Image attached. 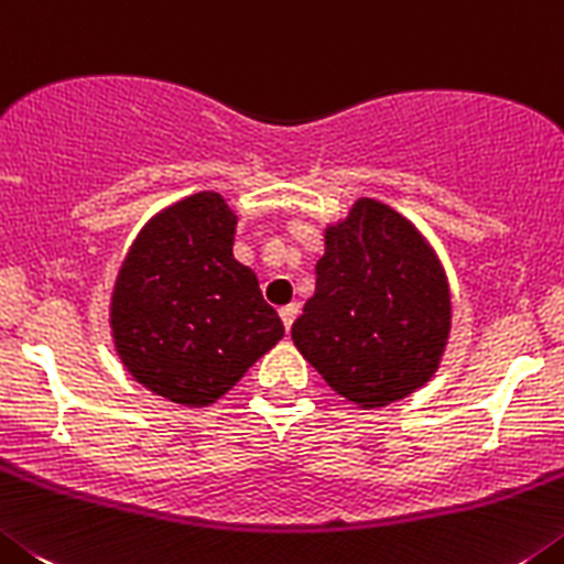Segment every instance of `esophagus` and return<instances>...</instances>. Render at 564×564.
<instances>
[{"mask_svg": "<svg viewBox=\"0 0 564 564\" xmlns=\"http://www.w3.org/2000/svg\"><path fill=\"white\" fill-rule=\"evenodd\" d=\"M297 312H301V306H297V303H289V306H281V319H283V326H286V332L289 328H292V323H294V317H297Z\"/></svg>", "mask_w": 564, "mask_h": 564, "instance_id": "34e87169", "label": "esophagus"}]
</instances>
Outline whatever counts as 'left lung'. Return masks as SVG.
Returning a JSON list of instances; mask_svg holds the SVG:
<instances>
[{
  "label": "left lung",
  "mask_w": 564,
  "mask_h": 564,
  "mask_svg": "<svg viewBox=\"0 0 564 564\" xmlns=\"http://www.w3.org/2000/svg\"><path fill=\"white\" fill-rule=\"evenodd\" d=\"M449 286L421 232L373 199L326 232L314 294L292 339L328 388L362 408L404 399L435 373Z\"/></svg>",
  "instance_id": "left-lung-1"
}]
</instances>
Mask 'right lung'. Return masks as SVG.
Instances as JSON below:
<instances>
[{
  "instance_id": "add662e5",
  "label": "right lung",
  "mask_w": 564,
  "mask_h": 564,
  "mask_svg": "<svg viewBox=\"0 0 564 564\" xmlns=\"http://www.w3.org/2000/svg\"><path fill=\"white\" fill-rule=\"evenodd\" d=\"M236 213L202 191L137 236L111 294V334L131 377L205 408L283 337L250 267L232 258Z\"/></svg>"
}]
</instances>
